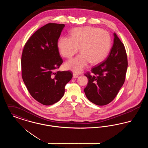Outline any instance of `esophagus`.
I'll return each mask as SVG.
<instances>
[{
  "label": "esophagus",
  "mask_w": 148,
  "mask_h": 148,
  "mask_svg": "<svg viewBox=\"0 0 148 148\" xmlns=\"http://www.w3.org/2000/svg\"><path fill=\"white\" fill-rule=\"evenodd\" d=\"M79 77V75L77 74H76V73H73V77L74 78V79H75V78H77V77Z\"/></svg>",
  "instance_id": "esophagus-1"
}]
</instances>
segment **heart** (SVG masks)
I'll list each match as a JSON object with an SVG mask.
<instances>
[{"label":"heart","instance_id":"1","mask_svg":"<svg viewBox=\"0 0 148 148\" xmlns=\"http://www.w3.org/2000/svg\"><path fill=\"white\" fill-rule=\"evenodd\" d=\"M111 45L108 32L92 27L74 29L71 37L62 36L57 42L59 54L66 58L75 55L79 48L80 53L64 64L66 69L75 73L84 70L90 62L95 64L102 62L109 54Z\"/></svg>","mask_w":148,"mask_h":148}]
</instances>
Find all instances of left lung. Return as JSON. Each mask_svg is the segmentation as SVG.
<instances>
[{
	"instance_id": "obj_1",
	"label": "left lung",
	"mask_w": 148,
	"mask_h": 148,
	"mask_svg": "<svg viewBox=\"0 0 148 148\" xmlns=\"http://www.w3.org/2000/svg\"><path fill=\"white\" fill-rule=\"evenodd\" d=\"M113 47L106 60L92 69V75H85L88 83L84 89L89 101L97 106H105L113 101L124 84L127 68L124 45L114 33Z\"/></svg>"
}]
</instances>
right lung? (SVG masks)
<instances>
[{
	"label": "right lung",
	"instance_id": "1",
	"mask_svg": "<svg viewBox=\"0 0 148 148\" xmlns=\"http://www.w3.org/2000/svg\"><path fill=\"white\" fill-rule=\"evenodd\" d=\"M64 27L63 24L45 25L29 39L22 53L23 82L32 97L45 106L61 99L65 85L73 77L70 71H56L63 63L57 42Z\"/></svg>",
	"mask_w": 148,
	"mask_h": 148
}]
</instances>
